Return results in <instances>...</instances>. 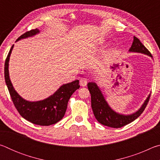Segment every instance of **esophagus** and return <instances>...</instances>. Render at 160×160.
Wrapping results in <instances>:
<instances>
[{
	"mask_svg": "<svg viewBox=\"0 0 160 160\" xmlns=\"http://www.w3.org/2000/svg\"><path fill=\"white\" fill-rule=\"evenodd\" d=\"M88 84V81L85 79V78H81L80 80V85L82 87H85Z\"/></svg>",
	"mask_w": 160,
	"mask_h": 160,
	"instance_id": "obj_1",
	"label": "esophagus"
}]
</instances>
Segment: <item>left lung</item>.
<instances>
[{"label":"left lung","mask_w":160,"mask_h":160,"mask_svg":"<svg viewBox=\"0 0 160 160\" xmlns=\"http://www.w3.org/2000/svg\"><path fill=\"white\" fill-rule=\"evenodd\" d=\"M128 51L129 52L143 53L152 58V56L151 55L150 51L135 36L133 37V42H132V44ZM88 88L91 94L92 109L94 115L97 121L102 125L115 128H121V127L132 122L138 117H139L143 112V111L145 110L150 97V94L138 110L131 114L126 115L116 112L110 107L96 82H88Z\"/></svg>","instance_id":"obj_1"}]
</instances>
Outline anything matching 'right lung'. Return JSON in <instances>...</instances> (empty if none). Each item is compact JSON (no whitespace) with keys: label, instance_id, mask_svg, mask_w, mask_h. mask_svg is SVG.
Returning a JSON list of instances; mask_svg holds the SVG:
<instances>
[{"label":"right lung","instance_id":"right-lung-1","mask_svg":"<svg viewBox=\"0 0 160 160\" xmlns=\"http://www.w3.org/2000/svg\"><path fill=\"white\" fill-rule=\"evenodd\" d=\"M39 29H35L26 32L16 40L32 37L39 34ZM14 47L12 46L5 62V80L12 100L16 109L22 117L34 124L39 126H50L61 121L65 115L70 97L75 90L80 88L79 80L63 84L53 94L43 100L30 102L23 99L19 94L10 81L9 75L10 56Z\"/></svg>","mask_w":160,"mask_h":160}]
</instances>
